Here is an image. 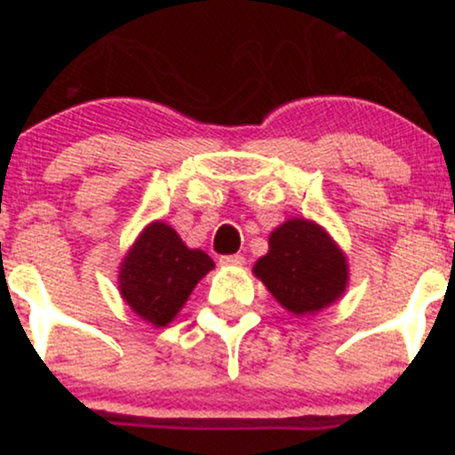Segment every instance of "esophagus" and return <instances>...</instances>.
Masks as SVG:
<instances>
[{"label":"esophagus","mask_w":455,"mask_h":455,"mask_svg":"<svg viewBox=\"0 0 455 455\" xmlns=\"http://www.w3.org/2000/svg\"><path fill=\"white\" fill-rule=\"evenodd\" d=\"M220 265H224V267H242L243 257L242 254H227V257H220Z\"/></svg>","instance_id":"esophagus-1"}]
</instances>
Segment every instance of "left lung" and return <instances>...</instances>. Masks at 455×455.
Wrapping results in <instances>:
<instances>
[{
    "label": "left lung",
    "instance_id": "8db88e82",
    "mask_svg": "<svg viewBox=\"0 0 455 455\" xmlns=\"http://www.w3.org/2000/svg\"><path fill=\"white\" fill-rule=\"evenodd\" d=\"M252 271L275 301L297 316L331 306L348 284L344 252L325 228L306 218L274 228L269 252L254 263Z\"/></svg>",
    "mask_w": 455,
    "mask_h": 455
}]
</instances>
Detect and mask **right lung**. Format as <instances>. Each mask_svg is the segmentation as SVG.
Wrapping results in <instances>:
<instances>
[{
	"label": "right lung",
	"instance_id": "1",
	"mask_svg": "<svg viewBox=\"0 0 455 455\" xmlns=\"http://www.w3.org/2000/svg\"><path fill=\"white\" fill-rule=\"evenodd\" d=\"M212 269L210 254L188 248L175 228L156 220L143 228L124 257L119 293L134 315L154 327H164Z\"/></svg>",
	"mask_w": 455,
	"mask_h": 455
}]
</instances>
